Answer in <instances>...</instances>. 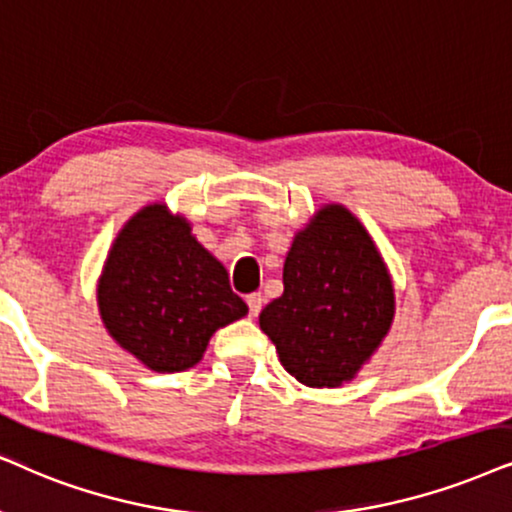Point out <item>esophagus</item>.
Masks as SVG:
<instances>
[{
    "instance_id": "34e87169",
    "label": "esophagus",
    "mask_w": 512,
    "mask_h": 512,
    "mask_svg": "<svg viewBox=\"0 0 512 512\" xmlns=\"http://www.w3.org/2000/svg\"><path fill=\"white\" fill-rule=\"evenodd\" d=\"M245 302H248V309H250V316H257L262 312L264 307V295L262 293H252L245 297Z\"/></svg>"
}]
</instances>
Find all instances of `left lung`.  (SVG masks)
I'll return each mask as SVG.
<instances>
[{"mask_svg":"<svg viewBox=\"0 0 512 512\" xmlns=\"http://www.w3.org/2000/svg\"><path fill=\"white\" fill-rule=\"evenodd\" d=\"M394 290L371 236L342 205L319 210L283 264V295L260 314L290 375L309 387L352 380L390 331Z\"/></svg>","mask_w":512,"mask_h":512,"instance_id":"8db88e82","label":"left lung"}]
</instances>
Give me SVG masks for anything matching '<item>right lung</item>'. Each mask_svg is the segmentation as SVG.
Masks as SVG:
<instances>
[{"label": "right lung", "instance_id": "obj_1", "mask_svg": "<svg viewBox=\"0 0 512 512\" xmlns=\"http://www.w3.org/2000/svg\"><path fill=\"white\" fill-rule=\"evenodd\" d=\"M96 295L108 333L158 373L196 366L212 333L248 314L189 222L160 203L137 212L115 238Z\"/></svg>", "mask_w": 512, "mask_h": 512}]
</instances>
